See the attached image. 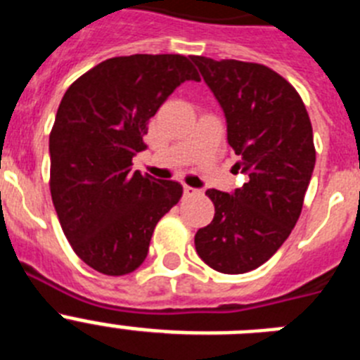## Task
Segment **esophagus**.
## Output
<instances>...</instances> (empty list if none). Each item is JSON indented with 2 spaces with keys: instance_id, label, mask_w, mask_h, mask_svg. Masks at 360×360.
Wrapping results in <instances>:
<instances>
[{
  "instance_id": "obj_1",
  "label": "esophagus",
  "mask_w": 360,
  "mask_h": 360,
  "mask_svg": "<svg viewBox=\"0 0 360 360\" xmlns=\"http://www.w3.org/2000/svg\"><path fill=\"white\" fill-rule=\"evenodd\" d=\"M198 191L195 189V187H189V186H184V195L186 196H195Z\"/></svg>"
}]
</instances>
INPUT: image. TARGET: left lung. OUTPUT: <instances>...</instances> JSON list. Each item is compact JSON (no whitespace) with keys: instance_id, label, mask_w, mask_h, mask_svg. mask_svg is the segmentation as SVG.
Returning <instances> with one entry per match:
<instances>
[{"instance_id":"1","label":"left lung","mask_w":360,"mask_h":360,"mask_svg":"<svg viewBox=\"0 0 360 360\" xmlns=\"http://www.w3.org/2000/svg\"><path fill=\"white\" fill-rule=\"evenodd\" d=\"M227 120V141L247 176L234 193L207 189L214 218L198 229L203 263L224 274L262 266L290 236L303 209L316 148L310 117L288 81L257 63L191 56Z\"/></svg>"}]
</instances>
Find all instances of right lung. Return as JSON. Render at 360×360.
Here are the masks:
<instances>
[{"label": "right lung", "instance_id": "right-lung-1", "mask_svg": "<svg viewBox=\"0 0 360 360\" xmlns=\"http://www.w3.org/2000/svg\"><path fill=\"white\" fill-rule=\"evenodd\" d=\"M200 81L178 53L111 57L66 90L50 133V193L86 265L124 276L144 263L158 219L182 198L173 180L133 171L148 122L176 86Z\"/></svg>", "mask_w": 360, "mask_h": 360}]
</instances>
